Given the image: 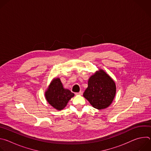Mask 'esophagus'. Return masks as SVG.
<instances>
[{
  "label": "esophagus",
  "mask_w": 151,
  "mask_h": 151,
  "mask_svg": "<svg viewBox=\"0 0 151 151\" xmlns=\"http://www.w3.org/2000/svg\"><path fill=\"white\" fill-rule=\"evenodd\" d=\"M82 91H79V93H75V94L76 95H82Z\"/></svg>",
  "instance_id": "34e87169"
}]
</instances>
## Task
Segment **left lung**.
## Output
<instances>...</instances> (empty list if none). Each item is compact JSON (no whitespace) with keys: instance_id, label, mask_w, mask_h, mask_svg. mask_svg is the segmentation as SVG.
<instances>
[{"instance_id":"left-lung-1","label":"left lung","mask_w":151,"mask_h":151,"mask_svg":"<svg viewBox=\"0 0 151 151\" xmlns=\"http://www.w3.org/2000/svg\"><path fill=\"white\" fill-rule=\"evenodd\" d=\"M116 91L115 82L105 71L99 69L88 79V87L83 96L94 108L101 110L111 104Z\"/></svg>"}]
</instances>
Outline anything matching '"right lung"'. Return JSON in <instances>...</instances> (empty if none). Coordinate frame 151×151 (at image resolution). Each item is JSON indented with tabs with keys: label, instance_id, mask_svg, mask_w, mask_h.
Here are the masks:
<instances>
[{
	"label": "right lung",
	"instance_id": "right-lung-1",
	"mask_svg": "<svg viewBox=\"0 0 151 151\" xmlns=\"http://www.w3.org/2000/svg\"><path fill=\"white\" fill-rule=\"evenodd\" d=\"M74 96L69 90L64 88L59 78H54L45 91L47 102L57 111L63 109Z\"/></svg>",
	"mask_w": 151,
	"mask_h": 151
}]
</instances>
